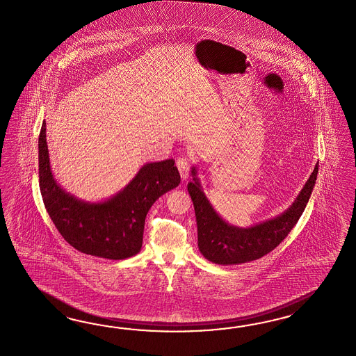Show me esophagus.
Masks as SVG:
<instances>
[{"label":"esophagus","instance_id":"1","mask_svg":"<svg viewBox=\"0 0 356 356\" xmlns=\"http://www.w3.org/2000/svg\"><path fill=\"white\" fill-rule=\"evenodd\" d=\"M175 164H177V168L179 170L182 181H186L188 178V175H190V163H188V160L184 159V157H179Z\"/></svg>","mask_w":356,"mask_h":356}]
</instances>
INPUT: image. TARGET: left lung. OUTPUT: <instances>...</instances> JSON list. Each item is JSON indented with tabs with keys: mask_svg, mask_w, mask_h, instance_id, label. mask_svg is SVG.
<instances>
[{
	"mask_svg": "<svg viewBox=\"0 0 356 356\" xmlns=\"http://www.w3.org/2000/svg\"><path fill=\"white\" fill-rule=\"evenodd\" d=\"M318 173L319 163L315 165L296 200L284 213L250 227H237L229 225L213 208L197 177V166H192V181L187 184V190L195 208L197 245L201 254L213 264L229 266L255 261L274 250L301 217Z\"/></svg>",
	"mask_w": 356,
	"mask_h": 356,
	"instance_id": "left-lung-1",
	"label": "left lung"
}]
</instances>
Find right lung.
Instances as JSON below:
<instances>
[{
    "mask_svg": "<svg viewBox=\"0 0 356 356\" xmlns=\"http://www.w3.org/2000/svg\"><path fill=\"white\" fill-rule=\"evenodd\" d=\"M173 159L147 163L108 199L85 201L65 191L51 172L44 120L38 137L40 190L46 210L64 240L79 252L107 259L138 254L147 213L160 196L181 183Z\"/></svg>",
    "mask_w": 356,
    "mask_h": 356,
    "instance_id": "1",
    "label": "right lung"
}]
</instances>
